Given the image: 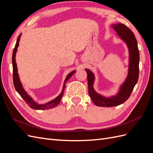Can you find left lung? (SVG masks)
Here are the masks:
<instances>
[{"instance_id": "1", "label": "left lung", "mask_w": 153, "mask_h": 153, "mask_svg": "<svg viewBox=\"0 0 153 153\" xmlns=\"http://www.w3.org/2000/svg\"><path fill=\"white\" fill-rule=\"evenodd\" d=\"M112 27L128 46L129 50L128 73L126 80L120 87L118 93L107 98L95 91L93 87L95 80L94 73L89 69H85L87 74L89 94L92 102L98 106L111 107L124 103L130 96L139 75V50L135 35L128 27L123 24H113Z\"/></svg>"}]
</instances>
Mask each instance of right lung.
<instances>
[{
  "mask_svg": "<svg viewBox=\"0 0 153 153\" xmlns=\"http://www.w3.org/2000/svg\"><path fill=\"white\" fill-rule=\"evenodd\" d=\"M20 37H21V34L19 35V36H18V38L17 39L15 48H14V50H13V56H12L13 71V84H14V86H15V89L18 92V94L21 96L22 98L24 100V101L27 103V104L28 105L32 108H33L34 110H46V109H50V108H54L56 106H57L60 102H61V99H62L63 94H64V89H65L66 82L69 80V78H71V76L73 75L74 73H75V70H74V71H71V73H69L67 75L66 79H65V80H64V85H63L61 93L57 97V98H55L54 100L50 101H49V102L45 103V104H38L37 103H36L35 101L32 100L31 97L27 93V92L24 90V88H23L22 83L20 80L19 76H18L17 65H16V60H15V56H16V53L17 52V48L18 47V46H19V41L20 39Z\"/></svg>",
  "mask_w": 153,
  "mask_h": 153,
  "instance_id": "1",
  "label": "right lung"
}]
</instances>
